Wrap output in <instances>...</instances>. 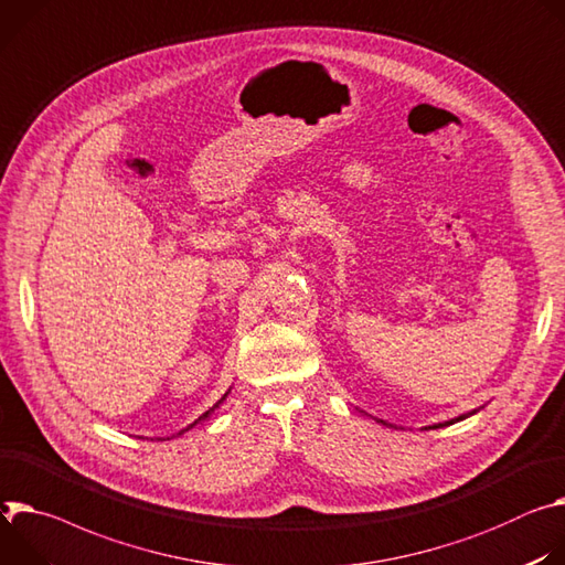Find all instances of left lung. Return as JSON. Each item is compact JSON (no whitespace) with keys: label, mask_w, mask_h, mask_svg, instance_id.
<instances>
[{"label":"left lung","mask_w":565,"mask_h":565,"mask_svg":"<svg viewBox=\"0 0 565 565\" xmlns=\"http://www.w3.org/2000/svg\"><path fill=\"white\" fill-rule=\"evenodd\" d=\"M473 413H478V411H471V413H465V415H460V417H454V419H449V422H440V424H433V426H424V428H443V426H449V424H456V422H462V419H467L469 415H473ZM380 424H386L384 419H377Z\"/></svg>","instance_id":"8db88e82"}]
</instances>
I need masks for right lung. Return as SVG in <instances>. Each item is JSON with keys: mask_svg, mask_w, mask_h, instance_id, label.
<instances>
[{"mask_svg": "<svg viewBox=\"0 0 565 565\" xmlns=\"http://www.w3.org/2000/svg\"><path fill=\"white\" fill-rule=\"evenodd\" d=\"M226 395H228V393H224V395H222V399H220V402H217V404H213V408H209V411H206V413H204V415H200V417H198V419H195V422H193V424H188V426H185V428H181V430H179V435H183V433H185V430H191V428H195V426H198V424H202V422H204V419H209V417H211V413H213V411H215V408H220V404H222V402H224V399H226Z\"/></svg>", "mask_w": 565, "mask_h": 565, "instance_id": "add662e5", "label": "right lung"}]
</instances>
